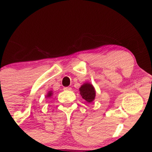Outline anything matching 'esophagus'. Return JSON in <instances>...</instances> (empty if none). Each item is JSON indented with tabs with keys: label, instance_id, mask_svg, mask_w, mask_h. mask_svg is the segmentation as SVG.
<instances>
[{
	"label": "esophagus",
	"instance_id": "obj_1",
	"mask_svg": "<svg viewBox=\"0 0 152 152\" xmlns=\"http://www.w3.org/2000/svg\"><path fill=\"white\" fill-rule=\"evenodd\" d=\"M64 90H67V91H69V90H71V87H64Z\"/></svg>",
	"mask_w": 152,
	"mask_h": 152
}]
</instances>
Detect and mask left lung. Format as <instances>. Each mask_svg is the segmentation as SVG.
Instances as JSON below:
<instances>
[{
	"label": "left lung",
	"instance_id": "left-lung-1",
	"mask_svg": "<svg viewBox=\"0 0 152 152\" xmlns=\"http://www.w3.org/2000/svg\"><path fill=\"white\" fill-rule=\"evenodd\" d=\"M80 94L82 98L86 101L87 102L91 103L95 99L96 91L93 85L89 83H83L79 88Z\"/></svg>",
	"mask_w": 152,
	"mask_h": 152
}]
</instances>
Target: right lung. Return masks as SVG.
<instances>
[{
    "label": "right lung",
    "instance_id": "right-lung-1",
    "mask_svg": "<svg viewBox=\"0 0 152 152\" xmlns=\"http://www.w3.org/2000/svg\"><path fill=\"white\" fill-rule=\"evenodd\" d=\"M52 94H53V93H52L51 91H48V94H47L46 97H50L52 96Z\"/></svg>",
    "mask_w": 152,
    "mask_h": 152
}]
</instances>
